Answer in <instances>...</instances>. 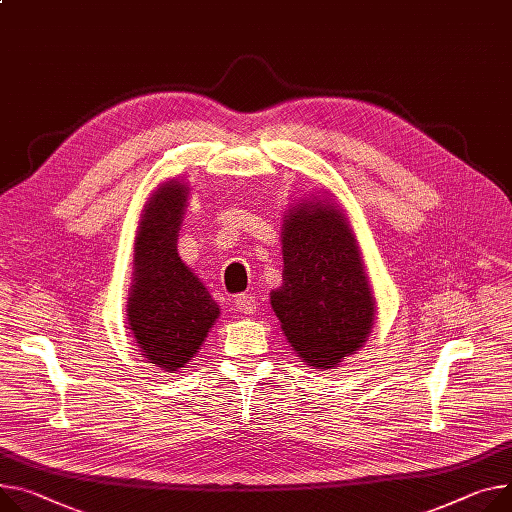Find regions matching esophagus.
<instances>
[{"mask_svg":"<svg viewBox=\"0 0 512 512\" xmlns=\"http://www.w3.org/2000/svg\"><path fill=\"white\" fill-rule=\"evenodd\" d=\"M235 309L242 313H256L258 311V299L252 293H242L235 297Z\"/></svg>","mask_w":512,"mask_h":512,"instance_id":"obj_1","label":"esophagus"}]
</instances>
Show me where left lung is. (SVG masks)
Listing matches in <instances>:
<instances>
[{"label":"left lung","mask_w":512,"mask_h":512,"mask_svg":"<svg viewBox=\"0 0 512 512\" xmlns=\"http://www.w3.org/2000/svg\"><path fill=\"white\" fill-rule=\"evenodd\" d=\"M283 260V287L272 291L270 305L297 355L326 369L359 350L375 320V301L342 211L320 203L293 207Z\"/></svg>","instance_id":"left-lung-1"}]
</instances>
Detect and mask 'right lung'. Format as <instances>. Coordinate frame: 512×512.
<instances>
[{
	"label": "right lung",
	"instance_id": "1",
	"mask_svg": "<svg viewBox=\"0 0 512 512\" xmlns=\"http://www.w3.org/2000/svg\"><path fill=\"white\" fill-rule=\"evenodd\" d=\"M186 190L180 182H166L145 205L127 311L145 359L166 371L184 367L199 352L219 316V305L176 250Z\"/></svg>",
	"mask_w": 512,
	"mask_h": 512
}]
</instances>
